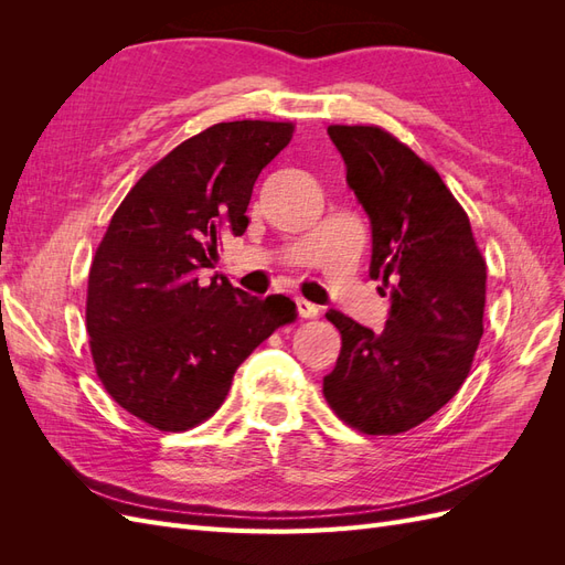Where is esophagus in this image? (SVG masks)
Wrapping results in <instances>:
<instances>
[{
	"label": "esophagus",
	"mask_w": 565,
	"mask_h": 565,
	"mask_svg": "<svg viewBox=\"0 0 565 565\" xmlns=\"http://www.w3.org/2000/svg\"><path fill=\"white\" fill-rule=\"evenodd\" d=\"M295 303H297V313H299L301 318H316V316H318V311H320L316 303L306 301V299H301V297H297V299H295Z\"/></svg>",
	"instance_id": "obj_1"
}]
</instances>
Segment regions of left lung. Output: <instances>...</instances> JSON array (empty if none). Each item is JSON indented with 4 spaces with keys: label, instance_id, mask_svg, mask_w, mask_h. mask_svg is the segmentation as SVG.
Here are the masks:
<instances>
[{
    "label": "left lung",
    "instance_id": "left-lung-1",
    "mask_svg": "<svg viewBox=\"0 0 565 565\" xmlns=\"http://www.w3.org/2000/svg\"><path fill=\"white\" fill-rule=\"evenodd\" d=\"M328 134L370 218V278L387 287L391 309L382 332L324 313L341 351L322 393L353 429L403 434L467 380L483 337L486 262L467 212L431 164L380 127L332 125Z\"/></svg>",
    "mask_w": 565,
    "mask_h": 565
}]
</instances>
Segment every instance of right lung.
I'll return each instance as SVG.
<instances>
[{
    "mask_svg": "<svg viewBox=\"0 0 565 565\" xmlns=\"http://www.w3.org/2000/svg\"><path fill=\"white\" fill-rule=\"evenodd\" d=\"M289 122H221L177 146L136 181L89 270L87 332L106 391L160 431L212 417L245 358L295 320L282 295L252 297L200 280L224 235L247 231L262 169L292 139Z\"/></svg>",
    "mask_w": 565,
    "mask_h": 565,
    "instance_id": "1",
    "label": "right lung"
}]
</instances>
